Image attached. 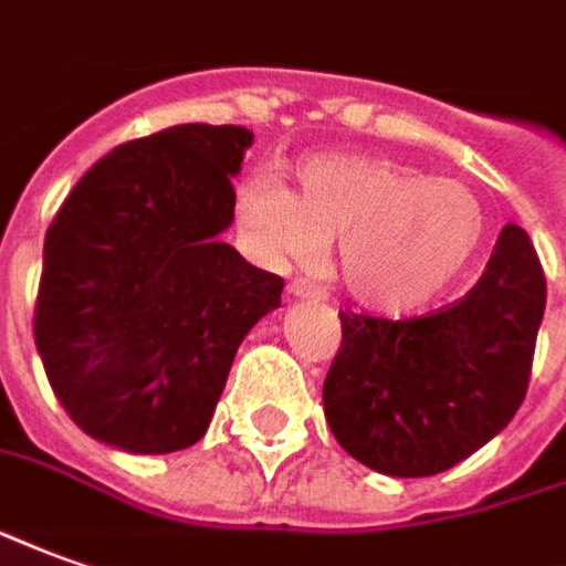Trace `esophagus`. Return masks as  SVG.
Wrapping results in <instances>:
<instances>
[{"label":"esophagus","instance_id":"obj_1","mask_svg":"<svg viewBox=\"0 0 566 566\" xmlns=\"http://www.w3.org/2000/svg\"><path fill=\"white\" fill-rule=\"evenodd\" d=\"M318 296H322V291L312 287L310 282H303V279H294L287 284V300H318Z\"/></svg>","mask_w":566,"mask_h":566}]
</instances>
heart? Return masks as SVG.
I'll list each match as a JSON object with an SVG mask.
<instances>
[{"instance_id": "obj_1", "label": "heart", "mask_w": 566, "mask_h": 566, "mask_svg": "<svg viewBox=\"0 0 566 566\" xmlns=\"http://www.w3.org/2000/svg\"><path fill=\"white\" fill-rule=\"evenodd\" d=\"M235 223L270 266H312L337 242V275L365 310L407 315L469 270L488 217L472 189L386 156L327 153L300 161L296 189L251 177Z\"/></svg>"}]
</instances>
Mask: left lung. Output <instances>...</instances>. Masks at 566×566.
<instances>
[{
    "label": "left lung",
    "instance_id": "1",
    "mask_svg": "<svg viewBox=\"0 0 566 566\" xmlns=\"http://www.w3.org/2000/svg\"><path fill=\"white\" fill-rule=\"evenodd\" d=\"M543 312V266L515 223L453 306L407 322L339 312L343 343L324 379L339 448L392 478L438 475L472 457L527 395Z\"/></svg>",
    "mask_w": 566,
    "mask_h": 566
}]
</instances>
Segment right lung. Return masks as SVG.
<instances>
[{"label": "right lung", "instance_id": "add662e5", "mask_svg": "<svg viewBox=\"0 0 566 566\" xmlns=\"http://www.w3.org/2000/svg\"><path fill=\"white\" fill-rule=\"evenodd\" d=\"M251 144L189 122L116 146L49 227L35 349L70 420L109 448H192L248 331L282 306V279L220 242Z\"/></svg>", "mask_w": 566, "mask_h": 566}]
</instances>
